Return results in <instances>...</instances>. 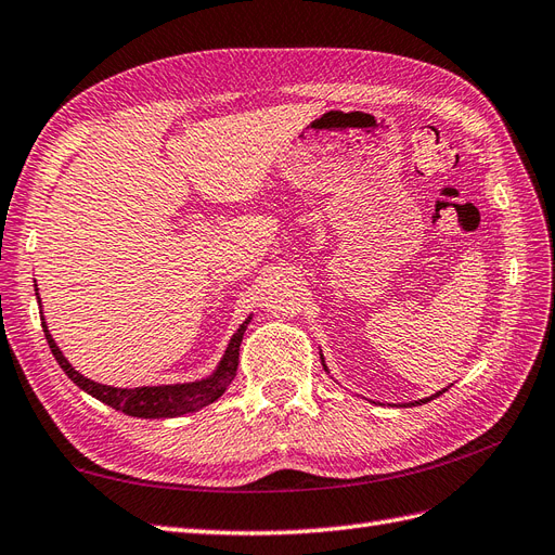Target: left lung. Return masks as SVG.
I'll return each mask as SVG.
<instances>
[{
    "label": "left lung",
    "mask_w": 555,
    "mask_h": 555,
    "mask_svg": "<svg viewBox=\"0 0 555 555\" xmlns=\"http://www.w3.org/2000/svg\"><path fill=\"white\" fill-rule=\"evenodd\" d=\"M325 367V365H323ZM441 392H444V390H441ZM439 395V392H437ZM437 395H435V398H437ZM433 398H425V400H418V402H411V404H425V402H430Z\"/></svg>",
    "instance_id": "8db88e82"
}]
</instances>
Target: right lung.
Segmentation results:
<instances>
[{"label":"right lung","mask_w":555,"mask_h":555,"mask_svg":"<svg viewBox=\"0 0 555 555\" xmlns=\"http://www.w3.org/2000/svg\"><path fill=\"white\" fill-rule=\"evenodd\" d=\"M248 323H250V315L240 325V330L234 332V337L228 344V351H225L223 360H220L218 370L209 378H202V382H195V384H177V386L114 388V386L90 382L88 376L76 372L69 365V360L62 356V351L57 348L55 339L51 337V332H49V327H46L43 315H41V327L46 332V339H49V346H51V351L57 360V365L62 367V372H65L78 388H83L88 395H92V398H98L100 402L114 406L128 416H137V418H173V416H183V414H190V411H197L202 406L216 402L220 395L225 392V388L232 384V378L236 376V365H240V346H242Z\"/></svg>","instance_id":"obj_1"}]
</instances>
